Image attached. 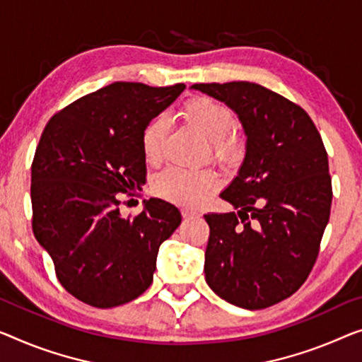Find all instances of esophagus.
Segmentation results:
<instances>
[{
	"instance_id": "34e87169",
	"label": "esophagus",
	"mask_w": 362,
	"mask_h": 362,
	"mask_svg": "<svg viewBox=\"0 0 362 362\" xmlns=\"http://www.w3.org/2000/svg\"><path fill=\"white\" fill-rule=\"evenodd\" d=\"M182 216H183V218H185V219H190V218H193V216H195V213L190 211V209L183 208V209H182Z\"/></svg>"
}]
</instances>
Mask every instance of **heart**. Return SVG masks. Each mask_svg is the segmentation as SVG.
I'll return each instance as SVG.
<instances>
[{"mask_svg": "<svg viewBox=\"0 0 362 362\" xmlns=\"http://www.w3.org/2000/svg\"><path fill=\"white\" fill-rule=\"evenodd\" d=\"M183 115L209 141L211 159L221 165H234L244 156V139L235 132L237 118L234 110L211 97H193L183 105ZM167 134L165 117H154L141 132V151L149 164L159 163ZM213 172H193L167 167L156 177L153 190L169 202L193 206L204 193L216 187Z\"/></svg>", "mask_w": 362, "mask_h": 362, "instance_id": "heart-1", "label": "heart"}]
</instances>
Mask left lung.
Masks as SVG:
<instances>
[{
  "label": "left lung",
  "instance_id": "left-lung-1",
  "mask_svg": "<svg viewBox=\"0 0 362 362\" xmlns=\"http://www.w3.org/2000/svg\"><path fill=\"white\" fill-rule=\"evenodd\" d=\"M226 102L247 134L239 175L221 193L237 213H208L204 276L237 307L265 309L309 276L332 208V177L319 129L300 105L247 81L199 83Z\"/></svg>",
  "mask_w": 362,
  "mask_h": 362
}]
</instances>
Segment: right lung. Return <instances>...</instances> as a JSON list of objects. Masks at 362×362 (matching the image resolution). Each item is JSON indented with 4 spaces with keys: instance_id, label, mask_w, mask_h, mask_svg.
<instances>
[{
    "instance_id": "obj_1",
    "label": "right lung",
    "mask_w": 362,
    "mask_h": 362,
    "mask_svg": "<svg viewBox=\"0 0 362 362\" xmlns=\"http://www.w3.org/2000/svg\"><path fill=\"white\" fill-rule=\"evenodd\" d=\"M185 84L113 83L57 112L32 160V230L69 294L99 309L127 304L153 283L160 244L182 223L174 204L151 198L120 214V193L146 182L144 125Z\"/></svg>"
}]
</instances>
